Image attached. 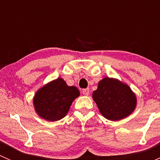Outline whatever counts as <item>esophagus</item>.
<instances>
[{
	"label": "esophagus",
	"mask_w": 160,
	"mask_h": 160,
	"mask_svg": "<svg viewBox=\"0 0 160 160\" xmlns=\"http://www.w3.org/2000/svg\"><path fill=\"white\" fill-rule=\"evenodd\" d=\"M82 93H83V94L85 95V96H88L90 93V90L88 89V88H87V89H83L82 90Z\"/></svg>",
	"instance_id": "esophagus-1"
}]
</instances>
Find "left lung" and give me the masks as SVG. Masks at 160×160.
I'll use <instances>...</instances> for the list:
<instances>
[{
    "instance_id": "obj_1",
    "label": "left lung",
    "mask_w": 160,
    "mask_h": 160,
    "mask_svg": "<svg viewBox=\"0 0 160 160\" xmlns=\"http://www.w3.org/2000/svg\"><path fill=\"white\" fill-rule=\"evenodd\" d=\"M101 114L117 122L129 116L137 105V98L130 87L115 78L104 77L92 94Z\"/></svg>"
}]
</instances>
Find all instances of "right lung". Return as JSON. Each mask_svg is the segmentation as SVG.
Wrapping results in <instances>:
<instances>
[{"label": "right lung", "instance_id": "1", "mask_svg": "<svg viewBox=\"0 0 160 160\" xmlns=\"http://www.w3.org/2000/svg\"><path fill=\"white\" fill-rule=\"evenodd\" d=\"M80 96L76 87L68 86L61 77L49 82L36 91L33 104L36 114L49 122L63 118L72 101Z\"/></svg>", "mask_w": 160, "mask_h": 160}]
</instances>
